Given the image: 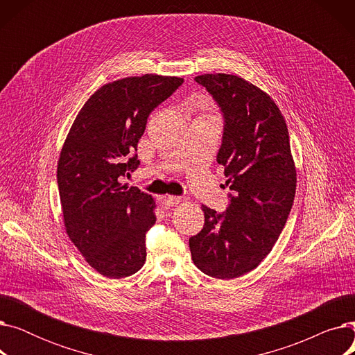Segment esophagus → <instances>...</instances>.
<instances>
[{"label": "esophagus", "instance_id": "34e87169", "mask_svg": "<svg viewBox=\"0 0 355 355\" xmlns=\"http://www.w3.org/2000/svg\"><path fill=\"white\" fill-rule=\"evenodd\" d=\"M182 201L181 197H177V196H166L164 198V206L165 207H174L177 206V204H180Z\"/></svg>", "mask_w": 355, "mask_h": 355}]
</instances>
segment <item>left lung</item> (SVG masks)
<instances>
[{"label":"left lung","mask_w":355,"mask_h":355,"mask_svg":"<svg viewBox=\"0 0 355 355\" xmlns=\"http://www.w3.org/2000/svg\"><path fill=\"white\" fill-rule=\"evenodd\" d=\"M194 80L225 115L217 162L233 194L225 213L201 207L204 227L190 239L191 257L202 273L234 279L260 265L285 227L296 191L289 132L275 101L243 78L207 73Z\"/></svg>","instance_id":"1"}]
</instances>
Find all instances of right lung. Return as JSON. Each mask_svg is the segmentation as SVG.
I'll return each instance as SVG.
<instances>
[{
	"label": "right lung",
	"mask_w": 355,
	"mask_h": 355,
	"mask_svg": "<svg viewBox=\"0 0 355 355\" xmlns=\"http://www.w3.org/2000/svg\"><path fill=\"white\" fill-rule=\"evenodd\" d=\"M159 74L99 87L83 105L63 144L58 184L64 229L86 262L110 279L145 263V233L155 221L153 196L122 184L139 165L138 142L149 114L182 85Z\"/></svg>",
	"instance_id": "1"
}]
</instances>
